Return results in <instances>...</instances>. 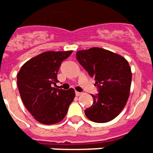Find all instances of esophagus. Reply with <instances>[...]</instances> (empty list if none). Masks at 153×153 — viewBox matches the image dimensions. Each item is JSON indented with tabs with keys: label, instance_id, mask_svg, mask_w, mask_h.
I'll use <instances>...</instances> for the list:
<instances>
[{
	"label": "esophagus",
	"instance_id": "34e87169",
	"mask_svg": "<svg viewBox=\"0 0 153 153\" xmlns=\"http://www.w3.org/2000/svg\"><path fill=\"white\" fill-rule=\"evenodd\" d=\"M81 94H82V93H80V92H75V95H76L77 97H79Z\"/></svg>",
	"mask_w": 153,
	"mask_h": 153
}]
</instances>
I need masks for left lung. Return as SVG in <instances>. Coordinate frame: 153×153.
Instances as JSON below:
<instances>
[{
    "label": "left lung",
    "mask_w": 153,
    "mask_h": 153,
    "mask_svg": "<svg viewBox=\"0 0 153 153\" xmlns=\"http://www.w3.org/2000/svg\"><path fill=\"white\" fill-rule=\"evenodd\" d=\"M76 59L88 74L94 77L98 94L85 109L86 117L95 123H107L121 113L128 99L132 73L123 57L101 48L77 51Z\"/></svg>",
    "instance_id": "left-lung-1"
}]
</instances>
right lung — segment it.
Masks as SVG:
<instances>
[{
    "label": "right lung",
    "instance_id": "add662e5",
    "mask_svg": "<svg viewBox=\"0 0 153 153\" xmlns=\"http://www.w3.org/2000/svg\"><path fill=\"white\" fill-rule=\"evenodd\" d=\"M73 51H48L25 63L17 74L23 103L35 119L43 124L60 122L74 99V90L52 87L58 83L61 63Z\"/></svg>",
    "mask_w": 153,
    "mask_h": 153
}]
</instances>
